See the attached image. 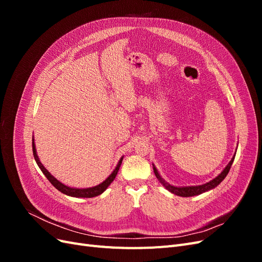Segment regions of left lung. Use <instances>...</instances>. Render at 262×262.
<instances>
[{
  "mask_svg": "<svg viewBox=\"0 0 262 262\" xmlns=\"http://www.w3.org/2000/svg\"><path fill=\"white\" fill-rule=\"evenodd\" d=\"M234 158H235V155L233 156V158L231 160V162H229L227 164L226 167L223 169V171H222L220 175L217 177H215L214 179H212L211 181L207 182V184L204 185H200V186H189V187H175V186H171L169 185L168 182H166L162 177L160 173H158L157 169L155 166L153 165V169H154V173L156 178L158 179V181L161 182V184L168 190V191H170L171 193L176 194V195H179V196H193V195H198V194H201L205 191H209V190H212L215 187H217L222 181L224 180V178L226 177V175L228 173L229 169H231L232 167V164L234 162Z\"/></svg>",
  "mask_w": 262,
  "mask_h": 262,
  "instance_id": "1",
  "label": "left lung"
}]
</instances>
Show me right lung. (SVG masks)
<instances>
[{"mask_svg": "<svg viewBox=\"0 0 262 262\" xmlns=\"http://www.w3.org/2000/svg\"><path fill=\"white\" fill-rule=\"evenodd\" d=\"M33 152H34L35 161H36L37 165L39 166V168L41 169V171L43 172V175L47 177V179H48L51 182L52 186L55 187V189H58L60 192L64 193L67 195H70V196H75V198H93V196H96V195L101 194L108 188V186L112 184V182L114 181V179L116 178L117 173L119 171V168H120V166H121L122 160H123V156H122L120 158V161H119L118 165L116 166L115 170L112 173H110L109 177L105 181H102L101 184H99L98 186H95V187H92V188L78 189V188H71V187H68L66 185H63L62 182H60L58 179H55L51 175V173L46 169V167L41 164V162L39 161V157L37 155V150H36V145H35V142H34V138H33Z\"/></svg>", "mask_w": 262, "mask_h": 262, "instance_id": "right-lung-1", "label": "right lung"}]
</instances>
